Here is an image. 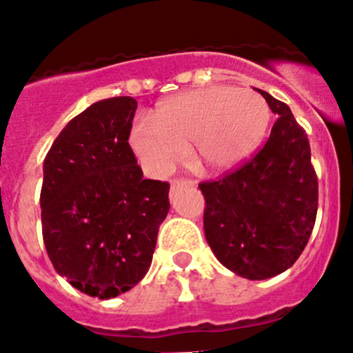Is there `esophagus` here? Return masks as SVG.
<instances>
[{"label": "esophagus", "mask_w": 353, "mask_h": 353, "mask_svg": "<svg viewBox=\"0 0 353 353\" xmlns=\"http://www.w3.org/2000/svg\"><path fill=\"white\" fill-rule=\"evenodd\" d=\"M192 185H194V181L187 180V178H175V180L172 181V192H170V195L173 197V194H175L176 190H180V188L183 187H192Z\"/></svg>", "instance_id": "34e87169"}]
</instances>
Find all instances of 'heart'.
<instances>
[{
    "label": "heart",
    "instance_id": "obj_1",
    "mask_svg": "<svg viewBox=\"0 0 353 353\" xmlns=\"http://www.w3.org/2000/svg\"><path fill=\"white\" fill-rule=\"evenodd\" d=\"M261 94L216 85L181 94L158 108L152 121L135 125L132 145L156 175H166L185 158L205 172L232 168L249 158L270 125Z\"/></svg>",
    "mask_w": 353,
    "mask_h": 353
}]
</instances>
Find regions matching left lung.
Instances as JSON below:
<instances>
[{
  "label": "left lung",
  "instance_id": "1",
  "mask_svg": "<svg viewBox=\"0 0 353 353\" xmlns=\"http://www.w3.org/2000/svg\"><path fill=\"white\" fill-rule=\"evenodd\" d=\"M259 92L278 114L266 144L233 172L199 183L209 247L223 266L249 280L294 266L317 214V176L305 130L287 104Z\"/></svg>",
  "mask_w": 353,
  "mask_h": 353
}]
</instances>
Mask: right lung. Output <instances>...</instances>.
Here are the masks:
<instances>
[{"mask_svg":"<svg viewBox=\"0 0 353 353\" xmlns=\"http://www.w3.org/2000/svg\"><path fill=\"white\" fill-rule=\"evenodd\" d=\"M137 101L110 97L68 121L44 159L41 221L58 274L90 296L134 288L151 266L170 183L142 175L128 144Z\"/></svg>","mask_w":353,"mask_h":353,"instance_id":"1","label":"right lung"}]
</instances>
